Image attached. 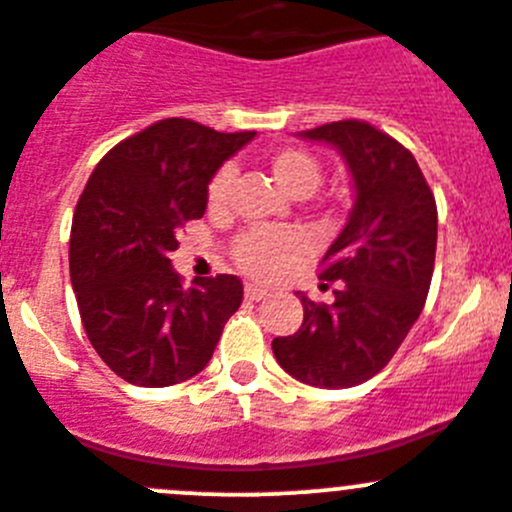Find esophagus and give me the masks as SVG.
<instances>
[{
    "label": "esophagus",
    "mask_w": 512,
    "mask_h": 512,
    "mask_svg": "<svg viewBox=\"0 0 512 512\" xmlns=\"http://www.w3.org/2000/svg\"><path fill=\"white\" fill-rule=\"evenodd\" d=\"M245 297L252 302H260L267 297V290H262V287H257V285H245Z\"/></svg>",
    "instance_id": "1"
}]
</instances>
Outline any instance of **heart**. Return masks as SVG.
<instances>
[{
  "instance_id": "heart-1",
  "label": "heart",
  "mask_w": 512,
  "mask_h": 512,
  "mask_svg": "<svg viewBox=\"0 0 512 512\" xmlns=\"http://www.w3.org/2000/svg\"><path fill=\"white\" fill-rule=\"evenodd\" d=\"M272 177L277 185L292 197H305L317 190L322 180V165L312 152L302 147H280L267 157ZM232 172L227 167L215 172L207 185V202L212 210L225 205L227 187ZM302 252V237L292 230H250L240 235L232 245V257L237 267L257 280H270L277 272L285 270Z\"/></svg>"
}]
</instances>
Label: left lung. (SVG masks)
I'll return each mask as SVG.
<instances>
[{"label": "left lung", "mask_w": 512, "mask_h": 512, "mask_svg": "<svg viewBox=\"0 0 512 512\" xmlns=\"http://www.w3.org/2000/svg\"><path fill=\"white\" fill-rule=\"evenodd\" d=\"M332 145L355 185L347 225L322 257L320 280L335 282V302L300 295L302 325L275 337L282 370L315 388H355L388 365L428 297L438 245V207L398 140L360 119L300 132ZM327 287V285H325Z\"/></svg>", "instance_id": "8db88e82"}]
</instances>
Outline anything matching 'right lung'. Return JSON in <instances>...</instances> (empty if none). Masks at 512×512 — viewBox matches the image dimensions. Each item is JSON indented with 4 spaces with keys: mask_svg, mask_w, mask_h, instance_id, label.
I'll list each match as a JSON object with an SVG mask.
<instances>
[{
    "mask_svg": "<svg viewBox=\"0 0 512 512\" xmlns=\"http://www.w3.org/2000/svg\"><path fill=\"white\" fill-rule=\"evenodd\" d=\"M255 132L160 119L94 167L69 235V275L84 332L122 380L167 388L210 362L242 302V282L217 275L182 287L170 252L207 210V185Z\"/></svg>",
    "mask_w": 512,
    "mask_h": 512,
    "instance_id": "obj_1",
    "label": "right lung"
}]
</instances>
